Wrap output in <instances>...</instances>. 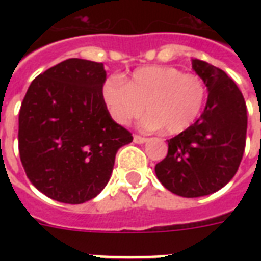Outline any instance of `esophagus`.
I'll use <instances>...</instances> for the list:
<instances>
[{
	"instance_id": "34e87169",
	"label": "esophagus",
	"mask_w": 261,
	"mask_h": 261,
	"mask_svg": "<svg viewBox=\"0 0 261 261\" xmlns=\"http://www.w3.org/2000/svg\"><path fill=\"white\" fill-rule=\"evenodd\" d=\"M148 138H145V137L142 136H134V142L136 144H144V142H147Z\"/></svg>"
}]
</instances>
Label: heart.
Returning a JSON list of instances; mask_svg holds the SVG:
<instances>
[{
	"label": "heart",
	"mask_w": 261,
	"mask_h": 261,
	"mask_svg": "<svg viewBox=\"0 0 261 261\" xmlns=\"http://www.w3.org/2000/svg\"><path fill=\"white\" fill-rule=\"evenodd\" d=\"M109 113L119 124H128L147 109V128H162L169 134L187 130L201 113L207 86L197 74H183L169 65L136 69L125 82L110 76L102 88Z\"/></svg>",
	"instance_id": "b5f03b06"
}]
</instances>
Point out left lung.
<instances>
[{
    "mask_svg": "<svg viewBox=\"0 0 261 261\" xmlns=\"http://www.w3.org/2000/svg\"><path fill=\"white\" fill-rule=\"evenodd\" d=\"M208 89L202 114L168 140V155L155 166L159 181L177 196L194 198L218 192L235 176L246 144L247 112L242 92L222 69L193 60Z\"/></svg>",
    "mask_w": 261,
    "mask_h": 261,
    "instance_id": "left-lung-1",
    "label": "left lung"
}]
</instances>
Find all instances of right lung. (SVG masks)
Listing matches in <instances>:
<instances>
[{
    "label": "right lung",
    "mask_w": 261,
    "mask_h": 261,
    "mask_svg": "<svg viewBox=\"0 0 261 261\" xmlns=\"http://www.w3.org/2000/svg\"><path fill=\"white\" fill-rule=\"evenodd\" d=\"M105 81L102 63L68 59L37 75L20 105V162L32 185L56 201L96 197L119 148L133 141L109 113Z\"/></svg>",
    "instance_id": "1"
}]
</instances>
